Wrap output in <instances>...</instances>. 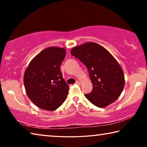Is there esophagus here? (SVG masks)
Returning a JSON list of instances; mask_svg holds the SVG:
<instances>
[{"mask_svg": "<svg viewBox=\"0 0 147 147\" xmlns=\"http://www.w3.org/2000/svg\"><path fill=\"white\" fill-rule=\"evenodd\" d=\"M75 84H77V85H80V82L79 81H76Z\"/></svg>", "mask_w": 147, "mask_h": 147, "instance_id": "esophagus-1", "label": "esophagus"}]
</instances>
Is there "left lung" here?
Listing matches in <instances>:
<instances>
[{"label":"left lung","instance_id":"1","mask_svg":"<svg viewBox=\"0 0 147 147\" xmlns=\"http://www.w3.org/2000/svg\"><path fill=\"white\" fill-rule=\"evenodd\" d=\"M71 54L88 68L93 84L92 91L85 94L89 102L104 108L119 98L124 86V73L120 65L106 49L90 42L74 47Z\"/></svg>","mask_w":147,"mask_h":147}]
</instances>
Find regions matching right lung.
I'll return each instance as SVG.
<instances>
[{
    "instance_id": "1",
    "label": "right lung",
    "mask_w": 147,
    "mask_h": 147,
    "mask_svg": "<svg viewBox=\"0 0 147 147\" xmlns=\"http://www.w3.org/2000/svg\"><path fill=\"white\" fill-rule=\"evenodd\" d=\"M65 55L63 48L49 47L35 57L26 69L24 85L26 94L39 108L54 111L67 98L69 86L60 70Z\"/></svg>"
}]
</instances>
